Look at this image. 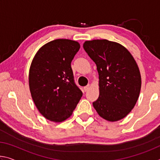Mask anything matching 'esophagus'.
Masks as SVG:
<instances>
[{
	"mask_svg": "<svg viewBox=\"0 0 160 160\" xmlns=\"http://www.w3.org/2000/svg\"><path fill=\"white\" fill-rule=\"evenodd\" d=\"M90 88V85H88L87 86L84 87V90H85V92H87Z\"/></svg>",
	"mask_w": 160,
	"mask_h": 160,
	"instance_id": "1",
	"label": "esophagus"
}]
</instances>
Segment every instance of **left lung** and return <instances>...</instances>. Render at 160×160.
Returning <instances> with one entry per match:
<instances>
[{
    "label": "left lung",
    "instance_id": "8db88e82",
    "mask_svg": "<svg viewBox=\"0 0 160 160\" xmlns=\"http://www.w3.org/2000/svg\"><path fill=\"white\" fill-rule=\"evenodd\" d=\"M83 48L97 65L99 96L92 103L105 120L117 121L133 109L141 88V75L133 56L123 45L107 39L86 41Z\"/></svg>",
    "mask_w": 160,
    "mask_h": 160
}]
</instances>
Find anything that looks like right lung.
<instances>
[{"instance_id": "add662e5", "label": "right lung", "mask_w": 160, "mask_h": 160, "mask_svg": "<svg viewBox=\"0 0 160 160\" xmlns=\"http://www.w3.org/2000/svg\"><path fill=\"white\" fill-rule=\"evenodd\" d=\"M76 41L58 39L39 48L32 61L29 86L41 114L53 122L72 115L82 92L74 82L71 61L79 51Z\"/></svg>"}]
</instances>
